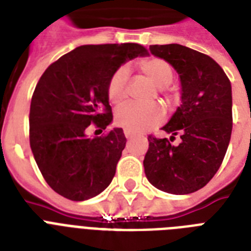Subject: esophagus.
Listing matches in <instances>:
<instances>
[{
    "instance_id": "esophagus-1",
    "label": "esophagus",
    "mask_w": 251,
    "mask_h": 251,
    "mask_svg": "<svg viewBox=\"0 0 251 251\" xmlns=\"http://www.w3.org/2000/svg\"><path fill=\"white\" fill-rule=\"evenodd\" d=\"M124 136H126V137H127V138H131V137H133V136H135V133H133V132L127 131V129H126V131H124Z\"/></svg>"
}]
</instances>
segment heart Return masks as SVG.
<instances>
[{
    "label": "heart",
    "mask_w": 251,
    "mask_h": 251,
    "mask_svg": "<svg viewBox=\"0 0 251 251\" xmlns=\"http://www.w3.org/2000/svg\"><path fill=\"white\" fill-rule=\"evenodd\" d=\"M138 72L146 80H149L159 93L167 101L172 100L174 93L168 89V85L174 79V69L171 63L160 57H144L136 63ZM128 72L126 69H119L110 76L106 87V96L111 105H122L127 98ZM164 119L163 109L158 105L137 106L133 103L124 105L115 114V123L119 127L133 133L148 131L160 124Z\"/></svg>",
    "instance_id": "obj_1"
}]
</instances>
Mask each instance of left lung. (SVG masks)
<instances>
[{
  "label": "left lung",
  "mask_w": 251,
  "mask_h": 251,
  "mask_svg": "<svg viewBox=\"0 0 251 251\" xmlns=\"http://www.w3.org/2000/svg\"><path fill=\"white\" fill-rule=\"evenodd\" d=\"M150 51L174 66L181 81V106L162 129L179 134V146L168 138L148 136L144 158L146 177L171 194L201 189L214 177L232 133V88L223 69L211 57L179 44L150 45Z\"/></svg>",
  "instance_id": "8db88e82"
}]
</instances>
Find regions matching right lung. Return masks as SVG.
I'll return each mask as SVG.
<instances>
[{"label":"right lung","mask_w":251,"mask_h":251,"mask_svg":"<svg viewBox=\"0 0 251 251\" xmlns=\"http://www.w3.org/2000/svg\"><path fill=\"white\" fill-rule=\"evenodd\" d=\"M140 44L83 45L45 70L29 109V145L48 185L71 201L105 190L126 146L122 128L88 137L91 127L103 131L113 120L106 87L127 59L146 55Z\"/></svg>","instance_id":"1"}]
</instances>
